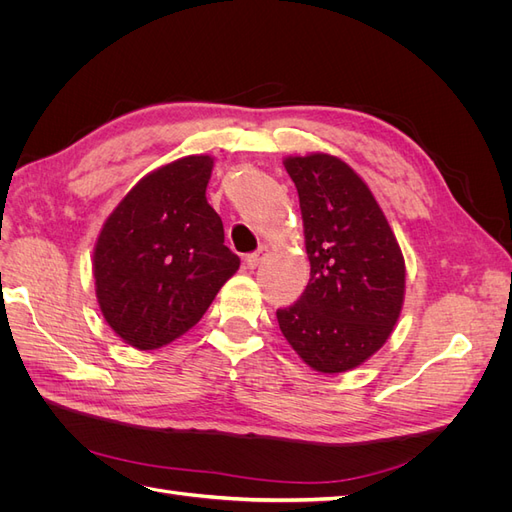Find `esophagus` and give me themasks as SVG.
Wrapping results in <instances>:
<instances>
[{
    "instance_id": "1",
    "label": "esophagus",
    "mask_w": 512,
    "mask_h": 512,
    "mask_svg": "<svg viewBox=\"0 0 512 512\" xmlns=\"http://www.w3.org/2000/svg\"><path fill=\"white\" fill-rule=\"evenodd\" d=\"M267 256V247H258L256 252H252V254H247L245 256V265L250 267V269H256L258 265H260V260Z\"/></svg>"
}]
</instances>
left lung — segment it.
<instances>
[{
	"mask_svg": "<svg viewBox=\"0 0 512 512\" xmlns=\"http://www.w3.org/2000/svg\"><path fill=\"white\" fill-rule=\"evenodd\" d=\"M305 228L309 284L277 309L288 344L322 374L369 359L389 339L404 303L406 267L374 194L327 153L284 162Z\"/></svg>",
	"mask_w": 512,
	"mask_h": 512,
	"instance_id": "obj_1",
	"label": "left lung"
}]
</instances>
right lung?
<instances>
[{"label":"right lung","mask_w":512,"mask_h":512,"mask_svg":"<svg viewBox=\"0 0 512 512\" xmlns=\"http://www.w3.org/2000/svg\"><path fill=\"white\" fill-rule=\"evenodd\" d=\"M213 160L188 156L138 181L94 252L96 294L111 329L138 350L173 342L203 318L241 265L207 203Z\"/></svg>","instance_id":"obj_1"}]
</instances>
